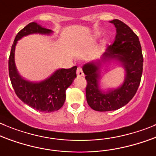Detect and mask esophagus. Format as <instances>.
Listing matches in <instances>:
<instances>
[{
    "instance_id": "34e87169",
    "label": "esophagus",
    "mask_w": 156,
    "mask_h": 156,
    "mask_svg": "<svg viewBox=\"0 0 156 156\" xmlns=\"http://www.w3.org/2000/svg\"><path fill=\"white\" fill-rule=\"evenodd\" d=\"M76 74L78 76H83V72L82 67L78 66V68H77L76 69Z\"/></svg>"
}]
</instances>
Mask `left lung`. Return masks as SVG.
I'll return each mask as SVG.
<instances>
[{
  "mask_svg": "<svg viewBox=\"0 0 156 156\" xmlns=\"http://www.w3.org/2000/svg\"><path fill=\"white\" fill-rule=\"evenodd\" d=\"M110 23L116 28L113 44L107 47L101 60L87 63L83 67L87 82V103L92 109L99 112L116 110L126 105L137 92L142 74L143 57L138 36L121 20L115 19ZM112 58L124 64L127 74L124 84L119 88L105 94L98 89L99 68L102 62Z\"/></svg>",
  "mask_w": 156,
  "mask_h": 156,
  "instance_id": "8db88e82",
  "label": "left lung"
}]
</instances>
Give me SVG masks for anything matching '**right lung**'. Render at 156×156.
<instances>
[{"label":"right lung","instance_id":"add662e5","mask_svg":"<svg viewBox=\"0 0 156 156\" xmlns=\"http://www.w3.org/2000/svg\"><path fill=\"white\" fill-rule=\"evenodd\" d=\"M51 32L50 30L42 27L35 22L30 23L16 36L8 60L9 76L16 95L27 105L43 112L57 111L63 106L66 99V89L76 77L77 66L58 69L46 80L34 83L24 80L17 73L14 63V50L17 41L23 36L36 33L49 34Z\"/></svg>","mask_w":156,"mask_h":156}]
</instances>
